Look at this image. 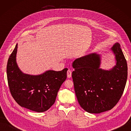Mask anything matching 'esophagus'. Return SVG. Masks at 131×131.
<instances>
[{"mask_svg": "<svg viewBox=\"0 0 131 131\" xmlns=\"http://www.w3.org/2000/svg\"><path fill=\"white\" fill-rule=\"evenodd\" d=\"M67 75L68 78H70L71 77V71L70 69H69L67 71Z\"/></svg>", "mask_w": 131, "mask_h": 131, "instance_id": "34e87169", "label": "esophagus"}]
</instances>
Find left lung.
Masks as SVG:
<instances>
[{
    "label": "left lung",
    "mask_w": 131,
    "mask_h": 131,
    "mask_svg": "<svg viewBox=\"0 0 131 131\" xmlns=\"http://www.w3.org/2000/svg\"><path fill=\"white\" fill-rule=\"evenodd\" d=\"M111 50L116 65L108 70L100 68L101 56L96 53L73 62L75 92L80 106L88 113L99 114L111 110L123 93L128 74L127 61L118 43Z\"/></svg>",
    "instance_id": "1"
}]
</instances>
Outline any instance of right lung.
<instances>
[{
    "label": "right lung",
    "instance_id": "add662e5",
    "mask_svg": "<svg viewBox=\"0 0 131 131\" xmlns=\"http://www.w3.org/2000/svg\"><path fill=\"white\" fill-rule=\"evenodd\" d=\"M17 44L7 66V80L10 93L21 107L34 112H46L54 104L61 85L67 78L68 69L48 70L32 75L25 74L16 62Z\"/></svg>",
    "mask_w": 131,
    "mask_h": 131
}]
</instances>
